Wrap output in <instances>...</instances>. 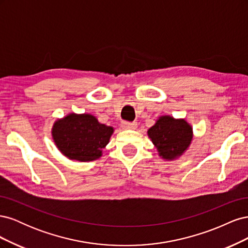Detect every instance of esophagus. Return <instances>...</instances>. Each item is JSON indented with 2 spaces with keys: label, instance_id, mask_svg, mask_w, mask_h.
<instances>
[{
  "label": "esophagus",
  "instance_id": "34e87169",
  "mask_svg": "<svg viewBox=\"0 0 248 248\" xmlns=\"http://www.w3.org/2000/svg\"><path fill=\"white\" fill-rule=\"evenodd\" d=\"M122 127L124 129H136L138 127L137 122H126L124 121L122 123Z\"/></svg>",
  "mask_w": 248,
  "mask_h": 248
}]
</instances>
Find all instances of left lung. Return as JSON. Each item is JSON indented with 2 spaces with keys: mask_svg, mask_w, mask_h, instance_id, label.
<instances>
[{
  "mask_svg": "<svg viewBox=\"0 0 248 248\" xmlns=\"http://www.w3.org/2000/svg\"><path fill=\"white\" fill-rule=\"evenodd\" d=\"M148 136L163 159L174 160L181 156L193 138L192 127L184 119L161 116L148 130Z\"/></svg>",
  "mask_w": 248,
  "mask_h": 248,
  "instance_id": "obj_1",
  "label": "left lung"
}]
</instances>
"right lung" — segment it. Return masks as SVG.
<instances>
[{
    "instance_id": "add662e5",
    "label": "right lung",
    "mask_w": 248,
    "mask_h": 248,
    "mask_svg": "<svg viewBox=\"0 0 248 248\" xmlns=\"http://www.w3.org/2000/svg\"><path fill=\"white\" fill-rule=\"evenodd\" d=\"M112 132V127L99 123L94 116L74 112L57 120L51 129L60 152L67 158L82 162L101 157Z\"/></svg>"
}]
</instances>
